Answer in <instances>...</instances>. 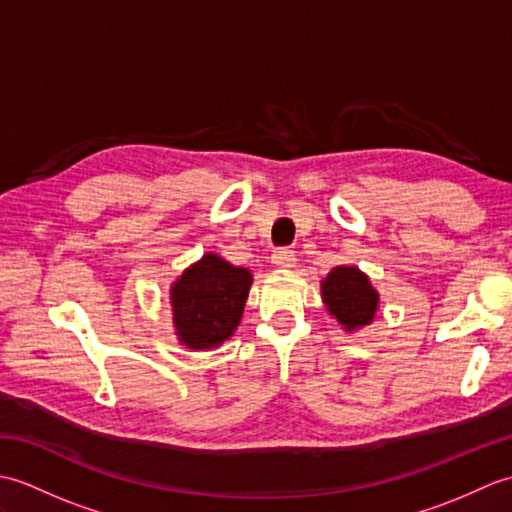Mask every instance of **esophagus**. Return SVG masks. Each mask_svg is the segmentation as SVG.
<instances>
[{"mask_svg":"<svg viewBox=\"0 0 512 512\" xmlns=\"http://www.w3.org/2000/svg\"><path fill=\"white\" fill-rule=\"evenodd\" d=\"M273 262H275L279 268H292V266H295V262H297L295 250L288 248V246L275 248V250H273Z\"/></svg>","mask_w":512,"mask_h":512,"instance_id":"34e87169","label":"esophagus"}]
</instances>
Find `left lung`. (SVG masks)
Listing matches in <instances>:
<instances>
[{
	"label": "left lung",
	"instance_id": "obj_1",
	"mask_svg": "<svg viewBox=\"0 0 512 512\" xmlns=\"http://www.w3.org/2000/svg\"><path fill=\"white\" fill-rule=\"evenodd\" d=\"M325 306L347 330L361 328L374 319L376 290L358 268L339 266L321 284Z\"/></svg>",
	"mask_w": 512,
	"mask_h": 512
}]
</instances>
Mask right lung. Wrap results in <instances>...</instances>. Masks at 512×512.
Masks as SVG:
<instances>
[{
  "mask_svg": "<svg viewBox=\"0 0 512 512\" xmlns=\"http://www.w3.org/2000/svg\"><path fill=\"white\" fill-rule=\"evenodd\" d=\"M250 273L204 255L171 288L173 323L180 341L191 350H211L224 343L242 319Z\"/></svg>",
  "mask_w": 512,
  "mask_h": 512,
  "instance_id": "1",
  "label": "right lung"
}]
</instances>
